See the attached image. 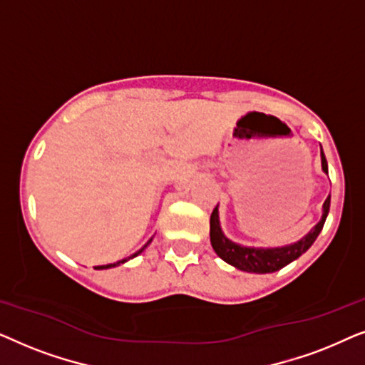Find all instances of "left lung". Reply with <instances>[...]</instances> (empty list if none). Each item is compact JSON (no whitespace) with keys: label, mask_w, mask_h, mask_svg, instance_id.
Returning <instances> with one entry per match:
<instances>
[{"label":"left lung","mask_w":365,"mask_h":365,"mask_svg":"<svg viewBox=\"0 0 365 365\" xmlns=\"http://www.w3.org/2000/svg\"><path fill=\"white\" fill-rule=\"evenodd\" d=\"M321 161H322V171L327 174V161L324 156L322 148H321ZM329 207H331V194L324 201L322 206V217L314 229L309 234H306L301 241L289 244L284 247H246L241 244L232 242L231 239L224 236L221 224H219V212L217 206L214 207L211 214V244L212 249L222 261L231 264L239 271L244 272H254V274H267V272H276L279 269L286 267L287 264L296 261L297 257H301L309 247L312 246L319 234H321L324 222H326Z\"/></svg>","instance_id":"8db88e82"}]
</instances>
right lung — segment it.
I'll use <instances>...</instances> for the list:
<instances>
[{"mask_svg": "<svg viewBox=\"0 0 365 365\" xmlns=\"http://www.w3.org/2000/svg\"><path fill=\"white\" fill-rule=\"evenodd\" d=\"M151 241H153V239H149V241H148L146 244H144V246H143L141 249H139V251H138V252H134V254H133V256H129L128 259H123V261H118V262H114V264H106V266H98V267H94V269H109V267H116V266H119V264L126 262V261H129V259L136 257V256H138V254H141V252L144 251V249H146V247L149 246V244H151Z\"/></svg>", "mask_w": 365, "mask_h": 365, "instance_id": "right-lung-1", "label": "right lung"}]
</instances>
